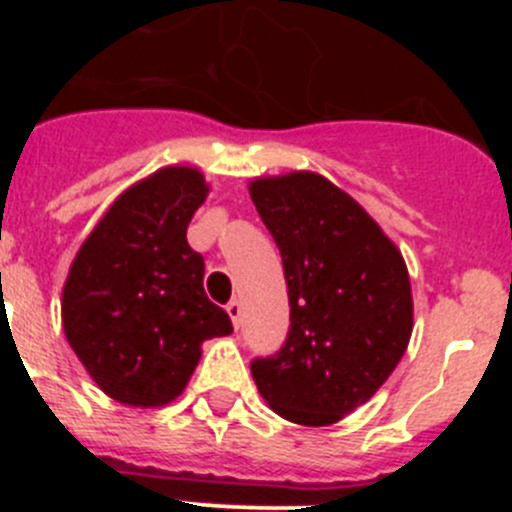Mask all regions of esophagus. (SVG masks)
I'll use <instances>...</instances> for the list:
<instances>
[{
  "instance_id": "34e87169",
  "label": "esophagus",
  "mask_w": 512,
  "mask_h": 512,
  "mask_svg": "<svg viewBox=\"0 0 512 512\" xmlns=\"http://www.w3.org/2000/svg\"><path fill=\"white\" fill-rule=\"evenodd\" d=\"M225 310H228L230 320H233V325H235V328H238V325H241V318H243V307H241V302H238V300L228 302V307H225Z\"/></svg>"
}]
</instances>
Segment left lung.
<instances>
[{
    "mask_svg": "<svg viewBox=\"0 0 512 512\" xmlns=\"http://www.w3.org/2000/svg\"><path fill=\"white\" fill-rule=\"evenodd\" d=\"M251 200L274 235L289 295V333L251 361L269 408L330 425L387 382L413 333L408 266L369 212L312 171L253 179Z\"/></svg>",
    "mask_w": 512,
    "mask_h": 512,
    "instance_id": "left-lung-1",
    "label": "left lung"
}]
</instances>
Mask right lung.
I'll return each mask as SVG.
<instances>
[{"mask_svg": "<svg viewBox=\"0 0 512 512\" xmlns=\"http://www.w3.org/2000/svg\"><path fill=\"white\" fill-rule=\"evenodd\" d=\"M210 187L166 166L112 202L63 284V333L104 395L158 408L187 387L207 338L233 333L205 295V259L187 225Z\"/></svg>", "mask_w": 512, "mask_h": 512, "instance_id": "right-lung-1", "label": "right lung"}]
</instances>
